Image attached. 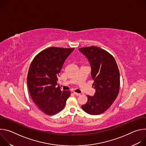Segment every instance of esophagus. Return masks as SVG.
Segmentation results:
<instances>
[{
    "label": "esophagus",
    "instance_id": "esophagus-1",
    "mask_svg": "<svg viewBox=\"0 0 146 146\" xmlns=\"http://www.w3.org/2000/svg\"><path fill=\"white\" fill-rule=\"evenodd\" d=\"M73 94H74L75 95H76V96H80V94L77 93V92H73Z\"/></svg>",
    "mask_w": 146,
    "mask_h": 146
}]
</instances>
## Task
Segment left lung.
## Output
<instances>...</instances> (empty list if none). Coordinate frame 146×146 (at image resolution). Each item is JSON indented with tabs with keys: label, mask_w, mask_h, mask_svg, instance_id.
I'll return each mask as SVG.
<instances>
[{
	"label": "left lung",
	"mask_w": 146,
	"mask_h": 146,
	"mask_svg": "<svg viewBox=\"0 0 146 146\" xmlns=\"http://www.w3.org/2000/svg\"><path fill=\"white\" fill-rule=\"evenodd\" d=\"M79 51L88 59L94 79V96L87 95L88 101L82 110L91 115H99L106 111L116 99L119 91L120 76L113 55L99 47H82Z\"/></svg>",
	"instance_id": "1"
}]
</instances>
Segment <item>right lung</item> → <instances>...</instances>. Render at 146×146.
<instances>
[{
    "instance_id": "right-lung-1",
    "label": "right lung",
    "mask_w": 146,
    "mask_h": 146,
    "mask_svg": "<svg viewBox=\"0 0 146 146\" xmlns=\"http://www.w3.org/2000/svg\"><path fill=\"white\" fill-rule=\"evenodd\" d=\"M74 48L52 47L37 54L29 68L27 84L31 96L37 108L47 115L63 110L70 95L57 85V77L64 62Z\"/></svg>"
}]
</instances>
